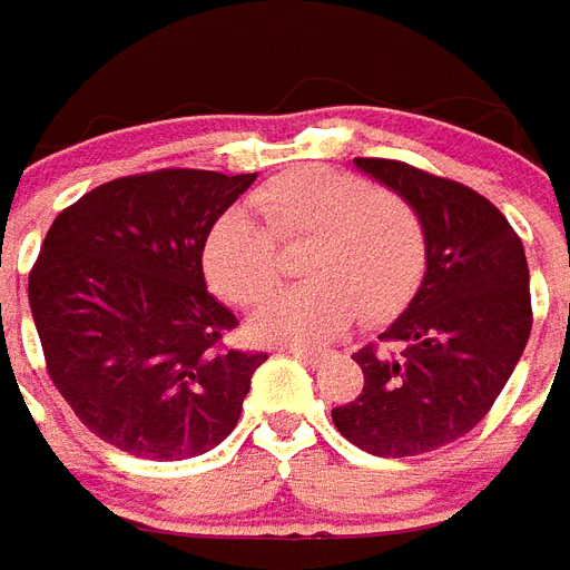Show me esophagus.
I'll use <instances>...</instances> for the list:
<instances>
[{"mask_svg":"<svg viewBox=\"0 0 570 570\" xmlns=\"http://www.w3.org/2000/svg\"><path fill=\"white\" fill-rule=\"evenodd\" d=\"M286 353H293L296 360L307 362V365H320V362L326 360V353H320V350H307V347H286Z\"/></svg>","mask_w":570,"mask_h":570,"instance_id":"34e87169","label":"esophagus"}]
</instances>
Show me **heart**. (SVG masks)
Returning a JSON list of instances; mask_svg holds the SVG:
<instances>
[{"instance_id":"1","label":"heart","mask_w":570,"mask_h":570,"mask_svg":"<svg viewBox=\"0 0 570 570\" xmlns=\"http://www.w3.org/2000/svg\"><path fill=\"white\" fill-rule=\"evenodd\" d=\"M244 208L223 210L202 242L210 289L253 307L281 281L277 247L305 244V286L268 298L253 332L281 344H323L360 314L381 323L414 296L425 268V235L416 210L368 180L328 166H302L250 193Z\"/></svg>"}]
</instances>
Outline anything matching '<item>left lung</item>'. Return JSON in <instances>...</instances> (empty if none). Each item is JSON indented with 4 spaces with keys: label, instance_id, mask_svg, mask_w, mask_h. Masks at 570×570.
Here are the masks:
<instances>
[{
    "label": "left lung",
    "instance_id": "obj_1",
    "mask_svg": "<svg viewBox=\"0 0 570 570\" xmlns=\"http://www.w3.org/2000/svg\"><path fill=\"white\" fill-rule=\"evenodd\" d=\"M353 166L416 210L425 272L377 335L383 347L353 353L365 386L332 420L371 456H416L468 435L504 390L532 332L529 263L504 214L474 189L395 159Z\"/></svg>",
    "mask_w": 570,
    "mask_h": 570
}]
</instances>
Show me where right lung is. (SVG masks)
<instances>
[{
    "instance_id": "right-lung-1",
    "label": "right lung",
    "mask_w": 570,
    "mask_h": 570,
    "mask_svg": "<svg viewBox=\"0 0 570 570\" xmlns=\"http://www.w3.org/2000/svg\"><path fill=\"white\" fill-rule=\"evenodd\" d=\"M256 175L163 168L108 180L53 220L29 274L48 374L92 435L178 462L229 435L263 353L208 293L202 242Z\"/></svg>"
}]
</instances>
